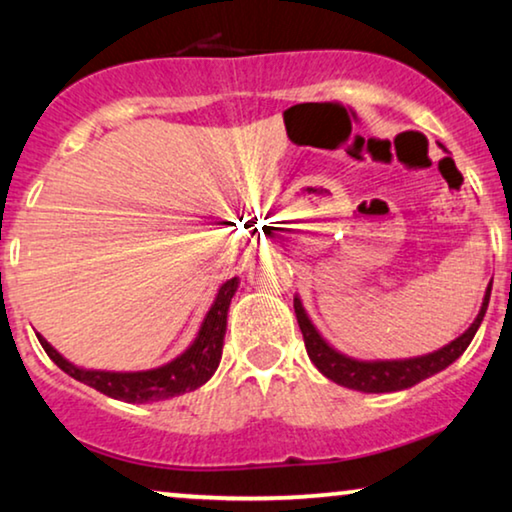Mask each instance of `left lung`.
<instances>
[{"mask_svg":"<svg viewBox=\"0 0 512 512\" xmlns=\"http://www.w3.org/2000/svg\"><path fill=\"white\" fill-rule=\"evenodd\" d=\"M489 296H492V282L487 284L478 317H475L473 324L468 326L459 338H454L450 345L440 347L431 354L415 356V359H394V361H359L338 352V349L331 347L324 338H321V333L314 328L310 317H307L305 307L300 303L298 296L293 298V310H296L298 326L300 331H303L307 356H310V361L317 366L321 375H326L328 380L340 384V387L363 391V394H389V391L415 387L417 382L440 373V370H445L450 363L457 361L459 356L466 352V347L471 345L473 335L478 333L482 317H485L487 312Z\"/></svg>","mask_w":512,"mask_h":512,"instance_id":"8db88e82","label":"left lung"}]
</instances>
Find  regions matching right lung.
<instances>
[{
	"mask_svg": "<svg viewBox=\"0 0 512 512\" xmlns=\"http://www.w3.org/2000/svg\"><path fill=\"white\" fill-rule=\"evenodd\" d=\"M240 279L233 277L221 284L216 293L212 307L205 314V321L200 324V331L195 340L188 345L184 354L172 359L165 366L151 370H137V373H114V370H88L74 366L67 361L44 335L37 333V338L44 347V352L51 356V361L60 370H65L69 377L79 380L88 387H93L104 396L118 398L125 403H153L165 401V398L181 396L186 391H193L205 384L216 373L223 352V335H226L228 307L233 300Z\"/></svg>",
	"mask_w": 512,
	"mask_h": 512,
	"instance_id": "1",
	"label": "right lung"
}]
</instances>
